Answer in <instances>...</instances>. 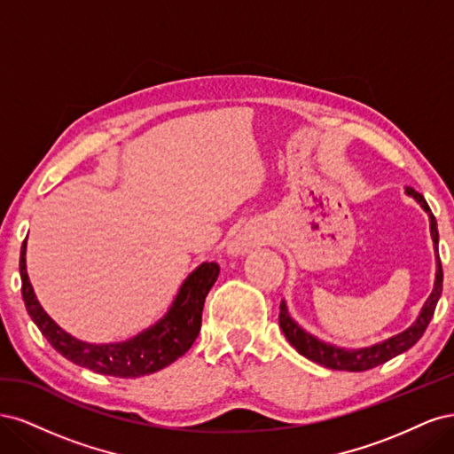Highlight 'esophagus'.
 Segmentation results:
<instances>
[{"label": "esophagus", "instance_id": "esophagus-1", "mask_svg": "<svg viewBox=\"0 0 454 454\" xmlns=\"http://www.w3.org/2000/svg\"><path fill=\"white\" fill-rule=\"evenodd\" d=\"M265 240L263 232H255V231H244L240 235L232 240L231 244V254H246L250 252L252 248H255L257 244H261Z\"/></svg>", "mask_w": 454, "mask_h": 454}]
</instances>
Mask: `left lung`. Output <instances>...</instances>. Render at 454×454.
I'll return each instance as SVG.
<instances>
[{
  "mask_svg": "<svg viewBox=\"0 0 454 454\" xmlns=\"http://www.w3.org/2000/svg\"><path fill=\"white\" fill-rule=\"evenodd\" d=\"M405 193L409 197H413L424 212L430 215V232H432V240H434V248H435V282H434V290L430 294V297L426 299V303L419 314V318L413 322V325H409L405 332L397 333L387 340L379 342V345L367 347V348H358V350H347V348H339L333 345H327V342L316 339L314 335L307 333L303 327H301L292 316L287 312L286 301L280 303V314H278V322H280V329L282 333L286 335V339L290 340V345L301 354L309 358L310 362L320 364L327 369H335V371H367L373 369L384 362H388L392 358H395L397 354H402L405 350H409L415 342L422 337V333L428 327L435 305L439 297H442V290H443V269H442V259L437 255V242H439V235H437V222L430 210L428 202L424 200V197L413 187H407Z\"/></svg>",
  "mask_w": 454,
  "mask_h": 454,
  "instance_id": "1",
  "label": "left lung"
}]
</instances>
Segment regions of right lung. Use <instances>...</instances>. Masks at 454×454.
Instances as JSON below:
<instances>
[{
  "label": "right lung",
  "instance_id": "add662e5",
  "mask_svg": "<svg viewBox=\"0 0 454 454\" xmlns=\"http://www.w3.org/2000/svg\"><path fill=\"white\" fill-rule=\"evenodd\" d=\"M219 274L217 263H202L189 274L177 292L172 307L155 325L122 342L92 345L83 342L57 325L51 316L39 305L26 272V240L20 248V278L22 299L30 318L39 332L70 362L87 367L94 373L112 375L121 379H136L151 375L170 365L191 348L200 332L202 307L210 287Z\"/></svg>",
  "mask_w": 454,
  "mask_h": 454
}]
</instances>
